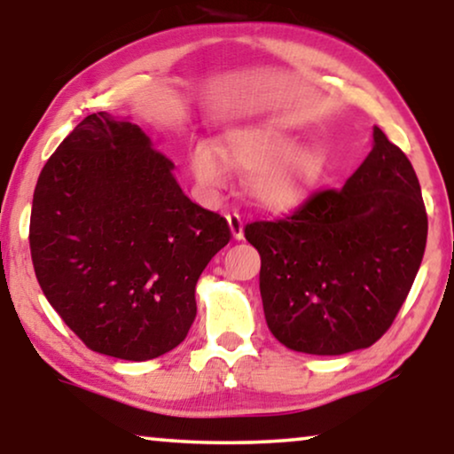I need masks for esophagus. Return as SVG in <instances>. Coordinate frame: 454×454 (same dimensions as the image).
I'll use <instances>...</instances> for the list:
<instances>
[{"mask_svg": "<svg viewBox=\"0 0 454 454\" xmlns=\"http://www.w3.org/2000/svg\"><path fill=\"white\" fill-rule=\"evenodd\" d=\"M229 229H231L235 239H244V216L239 213H229L227 215Z\"/></svg>", "mask_w": 454, "mask_h": 454, "instance_id": "obj_1", "label": "esophagus"}]
</instances>
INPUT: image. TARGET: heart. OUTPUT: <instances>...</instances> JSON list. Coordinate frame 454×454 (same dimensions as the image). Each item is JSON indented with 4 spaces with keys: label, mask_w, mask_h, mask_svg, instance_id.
<instances>
[{
    "label": "heart",
    "mask_w": 454,
    "mask_h": 454,
    "mask_svg": "<svg viewBox=\"0 0 454 454\" xmlns=\"http://www.w3.org/2000/svg\"><path fill=\"white\" fill-rule=\"evenodd\" d=\"M227 163L250 173L247 190L254 200L266 208L287 210L306 200L325 173L326 159L318 146H294L287 132L270 126L229 129L221 148L208 140L192 146L190 167L202 188H221Z\"/></svg>",
    "instance_id": "b5f03b06"
}]
</instances>
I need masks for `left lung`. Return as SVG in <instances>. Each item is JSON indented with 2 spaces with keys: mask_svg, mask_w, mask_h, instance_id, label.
<instances>
[{
  "mask_svg": "<svg viewBox=\"0 0 454 454\" xmlns=\"http://www.w3.org/2000/svg\"><path fill=\"white\" fill-rule=\"evenodd\" d=\"M266 325L285 347L343 356L374 345L418 275L427 215L411 160L374 128V148L343 188L289 216L254 221Z\"/></svg>",
  "mask_w": 454,
  "mask_h": 454,
  "instance_id": "obj_1",
  "label": "left lung"
}]
</instances>
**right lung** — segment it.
Instances as JSON below:
<instances>
[{"instance_id":"right-lung-1","label":"right lung","mask_w":454,"mask_h":454,"mask_svg":"<svg viewBox=\"0 0 454 454\" xmlns=\"http://www.w3.org/2000/svg\"><path fill=\"white\" fill-rule=\"evenodd\" d=\"M173 163L129 121L84 117L43 167L30 256L47 301L89 349L146 362L176 349L196 318V283L231 239Z\"/></svg>"}]
</instances>
